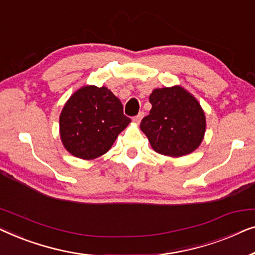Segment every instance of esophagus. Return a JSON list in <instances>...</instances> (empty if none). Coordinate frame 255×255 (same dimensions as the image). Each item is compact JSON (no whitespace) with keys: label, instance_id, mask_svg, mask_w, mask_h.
<instances>
[{"label":"esophagus","instance_id":"esophagus-1","mask_svg":"<svg viewBox=\"0 0 255 255\" xmlns=\"http://www.w3.org/2000/svg\"><path fill=\"white\" fill-rule=\"evenodd\" d=\"M143 117H144V113L139 112V113L137 114V116H136V117L134 118V123H135V124H139V123H141V120H142Z\"/></svg>","mask_w":255,"mask_h":255}]
</instances>
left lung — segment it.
<instances>
[{
  "instance_id": "obj_1",
  "label": "left lung",
  "mask_w": 255,
  "mask_h": 255,
  "mask_svg": "<svg viewBox=\"0 0 255 255\" xmlns=\"http://www.w3.org/2000/svg\"><path fill=\"white\" fill-rule=\"evenodd\" d=\"M149 102L152 109L139 127L156 152L181 157L199 148L206 132V116L192 93L179 85L155 89Z\"/></svg>"
}]
</instances>
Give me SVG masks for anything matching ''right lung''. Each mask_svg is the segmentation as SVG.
Segmentation results:
<instances>
[{"label": "right lung", "mask_w": 255, "mask_h": 255, "mask_svg": "<svg viewBox=\"0 0 255 255\" xmlns=\"http://www.w3.org/2000/svg\"><path fill=\"white\" fill-rule=\"evenodd\" d=\"M130 123L124 106L106 87L87 85L71 95L60 114V136L64 148L81 159L106 153Z\"/></svg>", "instance_id": "obj_1"}]
</instances>
